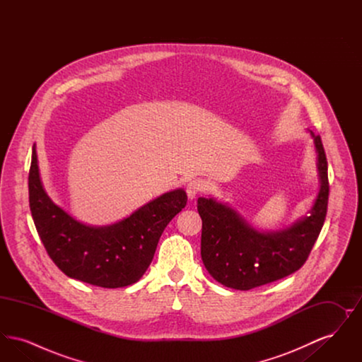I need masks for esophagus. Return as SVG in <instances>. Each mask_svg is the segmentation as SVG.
Returning a JSON list of instances; mask_svg holds the SVG:
<instances>
[{
	"label": "esophagus",
	"mask_w": 362,
	"mask_h": 362,
	"mask_svg": "<svg viewBox=\"0 0 362 362\" xmlns=\"http://www.w3.org/2000/svg\"><path fill=\"white\" fill-rule=\"evenodd\" d=\"M205 189H206V186H205V183L201 179H192V180H189V183H187L186 192H187L189 199H194L198 194L205 191Z\"/></svg>",
	"instance_id": "1"
}]
</instances>
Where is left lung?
<instances>
[{"label":"left lung","instance_id":"left-lung-1","mask_svg":"<svg viewBox=\"0 0 362 362\" xmlns=\"http://www.w3.org/2000/svg\"><path fill=\"white\" fill-rule=\"evenodd\" d=\"M313 138L320 189L308 216L281 230H259L228 204L198 198L202 218L201 257L209 274L226 288L250 291L297 272L308 258L327 214V158Z\"/></svg>","mask_w":362,"mask_h":362}]
</instances>
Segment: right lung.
Returning a JSON list of instances; mask_svg holds the SVG:
<instances>
[{
  "instance_id": "right-lung-1",
  "label": "right lung",
  "mask_w": 362,
  "mask_h": 362,
  "mask_svg": "<svg viewBox=\"0 0 362 362\" xmlns=\"http://www.w3.org/2000/svg\"><path fill=\"white\" fill-rule=\"evenodd\" d=\"M28 192L36 230L58 269L73 279L108 289L133 285L145 274L163 230L187 204L186 191L173 189L115 224H83L43 189L35 145Z\"/></svg>"
}]
</instances>
